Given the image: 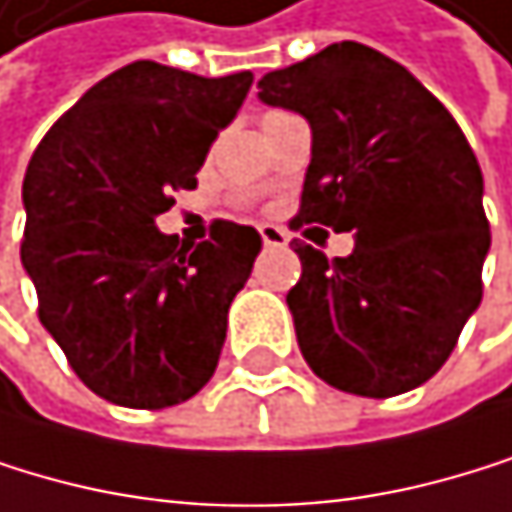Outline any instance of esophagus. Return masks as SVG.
<instances>
[{"label": "esophagus", "instance_id": "1", "mask_svg": "<svg viewBox=\"0 0 512 512\" xmlns=\"http://www.w3.org/2000/svg\"><path fill=\"white\" fill-rule=\"evenodd\" d=\"M259 234H262V244L265 247H287L290 244V237H287V231L284 228H278V225H259Z\"/></svg>", "mask_w": 512, "mask_h": 512}]
</instances>
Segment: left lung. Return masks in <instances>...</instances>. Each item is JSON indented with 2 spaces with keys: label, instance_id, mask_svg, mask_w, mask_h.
Here are the masks:
<instances>
[{
  "label": "left lung",
  "instance_id": "1",
  "mask_svg": "<svg viewBox=\"0 0 512 512\" xmlns=\"http://www.w3.org/2000/svg\"><path fill=\"white\" fill-rule=\"evenodd\" d=\"M259 98L312 126L290 225L355 234V250L337 259L296 244L302 275L287 306L302 358L352 395L417 389L482 302L491 234L467 135L420 79L361 42L265 73Z\"/></svg>",
  "mask_w": 512,
  "mask_h": 512
}]
</instances>
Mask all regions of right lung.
<instances>
[{
    "label": "right lung",
    "instance_id": "right-lung-1",
    "mask_svg": "<svg viewBox=\"0 0 512 512\" xmlns=\"http://www.w3.org/2000/svg\"><path fill=\"white\" fill-rule=\"evenodd\" d=\"M250 86V70L210 79L135 61L95 83L33 151L21 262L42 327L107 402L160 411L216 371L262 237L219 222L210 241L185 247L154 219L172 191L197 188Z\"/></svg>",
    "mask_w": 512,
    "mask_h": 512
}]
</instances>
